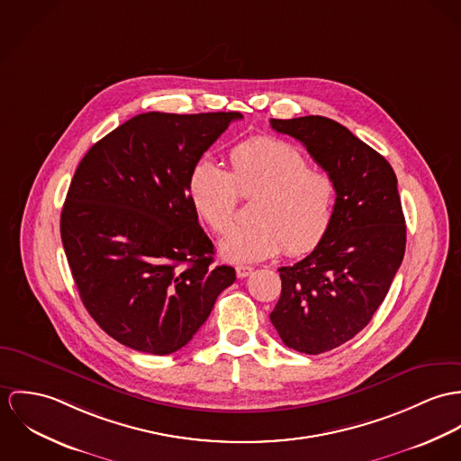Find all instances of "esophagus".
I'll return each mask as SVG.
<instances>
[{
	"label": "esophagus",
	"instance_id": "34e87169",
	"mask_svg": "<svg viewBox=\"0 0 461 461\" xmlns=\"http://www.w3.org/2000/svg\"><path fill=\"white\" fill-rule=\"evenodd\" d=\"M253 267H249V265H239L237 268H235V272H237V277H240V279H244V277H248V276H251L253 274Z\"/></svg>",
	"mask_w": 461,
	"mask_h": 461
}]
</instances>
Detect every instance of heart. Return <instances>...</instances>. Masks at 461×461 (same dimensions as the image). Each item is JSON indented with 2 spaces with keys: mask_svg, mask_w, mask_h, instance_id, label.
<instances>
[{
  "mask_svg": "<svg viewBox=\"0 0 461 461\" xmlns=\"http://www.w3.org/2000/svg\"><path fill=\"white\" fill-rule=\"evenodd\" d=\"M231 171L215 160L200 158L189 176V198L198 215L215 233H226L235 221L239 194L258 198L255 224L228 233L219 251L233 263L259 261L281 253L312 251L327 235L336 208V184L321 169L311 167L294 143L255 136L230 152Z\"/></svg>",
  "mask_w": 461,
  "mask_h": 461,
  "instance_id": "1",
  "label": "heart"
}]
</instances>
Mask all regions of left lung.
<instances>
[{
	"label": "left lung",
	"mask_w": 461,
	"mask_h": 461,
	"mask_svg": "<svg viewBox=\"0 0 461 461\" xmlns=\"http://www.w3.org/2000/svg\"><path fill=\"white\" fill-rule=\"evenodd\" d=\"M299 140L332 176V224L311 255L281 267V297L270 321L283 343L318 356L360 332L384 303L403 261L407 226L391 164L325 116L270 120Z\"/></svg>",
	"instance_id": "left-lung-1"
}]
</instances>
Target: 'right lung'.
<instances>
[{"instance_id": "right-lung-1", "label": "right lung", "mask_w": 461, "mask_h": 461, "mask_svg": "<svg viewBox=\"0 0 461 461\" xmlns=\"http://www.w3.org/2000/svg\"><path fill=\"white\" fill-rule=\"evenodd\" d=\"M240 118L143 113L79 162L61 242L83 304L118 343L154 356L180 350L237 279L233 267H212L213 244L187 185L194 164Z\"/></svg>"}]
</instances>
